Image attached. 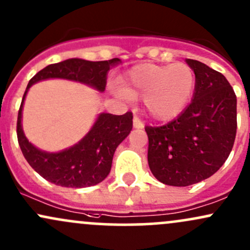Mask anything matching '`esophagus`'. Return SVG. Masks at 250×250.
Returning a JSON list of instances; mask_svg holds the SVG:
<instances>
[{"label": "esophagus", "instance_id": "1", "mask_svg": "<svg viewBox=\"0 0 250 250\" xmlns=\"http://www.w3.org/2000/svg\"><path fill=\"white\" fill-rule=\"evenodd\" d=\"M133 125L134 128H136V129H142V128H145V125L141 122V120H140L138 116H134Z\"/></svg>", "mask_w": 250, "mask_h": 250}]
</instances>
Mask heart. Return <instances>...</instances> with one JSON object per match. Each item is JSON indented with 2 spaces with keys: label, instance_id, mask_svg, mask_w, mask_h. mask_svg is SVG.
Listing matches in <instances>:
<instances>
[{
  "label": "heart",
  "instance_id": "b5f03b06",
  "mask_svg": "<svg viewBox=\"0 0 250 250\" xmlns=\"http://www.w3.org/2000/svg\"><path fill=\"white\" fill-rule=\"evenodd\" d=\"M117 91L125 98L145 100L153 119L171 120L190 103L196 86L193 70L184 62L142 64L133 67L121 81Z\"/></svg>",
  "mask_w": 250,
  "mask_h": 250
}]
</instances>
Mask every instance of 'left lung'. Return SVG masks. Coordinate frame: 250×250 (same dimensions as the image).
<instances>
[{"mask_svg": "<svg viewBox=\"0 0 250 250\" xmlns=\"http://www.w3.org/2000/svg\"><path fill=\"white\" fill-rule=\"evenodd\" d=\"M196 76L193 98L177 119L147 127L148 165L156 179L188 186L218 171L236 136V95L222 73L186 59Z\"/></svg>", "mask_w": 250, "mask_h": 250, "instance_id": "left-lung-1", "label": "left lung"}]
</instances>
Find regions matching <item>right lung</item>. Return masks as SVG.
Here are the masks:
<instances>
[{
  "label": "right lung",
  "instance_id": "obj_1",
  "mask_svg": "<svg viewBox=\"0 0 250 250\" xmlns=\"http://www.w3.org/2000/svg\"><path fill=\"white\" fill-rule=\"evenodd\" d=\"M120 62L119 58L104 62L71 58L48 65L29 81L19 110L16 131L24 159L46 180L64 188H76L103 182L110 173L115 150L133 128V114L130 111L125 115L102 112L81 141L60 152H46L31 144L22 129V109L29 87L40 81L58 78L78 82L103 92L109 70Z\"/></svg>",
  "mask_w": 250,
  "mask_h": 250
}]
</instances>
